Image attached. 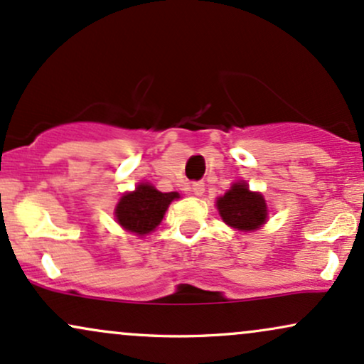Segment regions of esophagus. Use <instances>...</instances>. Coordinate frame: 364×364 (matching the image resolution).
Here are the masks:
<instances>
[{"label": "esophagus", "instance_id": "esophagus-1", "mask_svg": "<svg viewBox=\"0 0 364 364\" xmlns=\"http://www.w3.org/2000/svg\"><path fill=\"white\" fill-rule=\"evenodd\" d=\"M191 191H193V195H196V196L203 195L205 185L201 181H196V183H193V185H191Z\"/></svg>", "mask_w": 364, "mask_h": 364}]
</instances>
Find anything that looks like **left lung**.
Listing matches in <instances>:
<instances>
[{"mask_svg": "<svg viewBox=\"0 0 364 364\" xmlns=\"http://www.w3.org/2000/svg\"><path fill=\"white\" fill-rule=\"evenodd\" d=\"M217 208L225 224L237 230H256L268 215L262 195L249 191L246 183H235L217 200Z\"/></svg>", "mask_w": 364, "mask_h": 364, "instance_id": "obj_1", "label": "left lung"}]
</instances>
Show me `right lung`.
<instances>
[{"mask_svg": "<svg viewBox=\"0 0 364 364\" xmlns=\"http://www.w3.org/2000/svg\"><path fill=\"white\" fill-rule=\"evenodd\" d=\"M174 198H179L174 191L161 193L154 186L142 183L135 191L124 195L118 201L115 210L118 224L137 235L149 234L161 224L164 212Z\"/></svg>", "mask_w": 364, "mask_h": 364, "instance_id": "1", "label": "right lung"}]
</instances>
